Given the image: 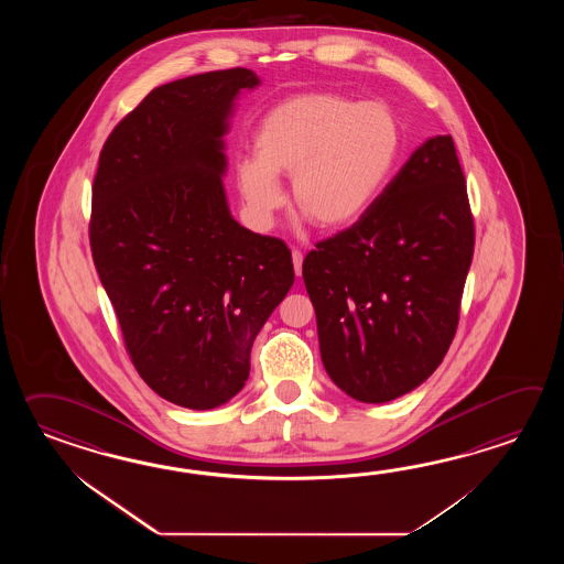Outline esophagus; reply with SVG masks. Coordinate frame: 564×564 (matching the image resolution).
Instances as JSON below:
<instances>
[{
    "label": "esophagus",
    "instance_id": "obj_1",
    "mask_svg": "<svg viewBox=\"0 0 564 564\" xmlns=\"http://www.w3.org/2000/svg\"><path fill=\"white\" fill-rule=\"evenodd\" d=\"M302 260H304V256L300 250H292V262H294V272H296V276L302 274Z\"/></svg>",
    "mask_w": 564,
    "mask_h": 564
}]
</instances>
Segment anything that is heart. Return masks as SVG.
Segmentation results:
<instances>
[{
  "label": "heart",
  "mask_w": 564,
  "mask_h": 564,
  "mask_svg": "<svg viewBox=\"0 0 564 564\" xmlns=\"http://www.w3.org/2000/svg\"><path fill=\"white\" fill-rule=\"evenodd\" d=\"M241 161L246 204L268 224L284 204L276 177H292V202L321 229H343L365 216L395 167L401 131L393 112L330 93H306L265 115Z\"/></svg>",
  "instance_id": "heart-1"
}]
</instances>
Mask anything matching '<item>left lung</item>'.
<instances>
[{"mask_svg":"<svg viewBox=\"0 0 564 564\" xmlns=\"http://www.w3.org/2000/svg\"><path fill=\"white\" fill-rule=\"evenodd\" d=\"M474 216L449 134L409 156L371 209L306 253L328 377L362 403L420 387L456 336Z\"/></svg>","mask_w":564,"mask_h":564,"instance_id":"1","label":"left lung"}]
</instances>
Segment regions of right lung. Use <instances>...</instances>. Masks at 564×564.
Returning <instances> with one entry per match:
<instances>
[{"label": "right lung", "mask_w": 564, "mask_h": 564, "mask_svg": "<svg viewBox=\"0 0 564 564\" xmlns=\"http://www.w3.org/2000/svg\"><path fill=\"white\" fill-rule=\"evenodd\" d=\"M248 68L156 86L108 134L90 214L96 272L156 395L214 409L250 375L253 338L294 284L292 253L229 214L224 134Z\"/></svg>", "instance_id": "1"}]
</instances>
